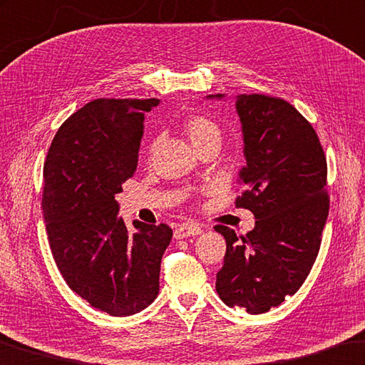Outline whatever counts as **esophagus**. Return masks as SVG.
Masks as SVG:
<instances>
[{"mask_svg": "<svg viewBox=\"0 0 365 365\" xmlns=\"http://www.w3.org/2000/svg\"><path fill=\"white\" fill-rule=\"evenodd\" d=\"M200 232H202V228L199 225L184 223V225L176 226L175 237L176 239H184V237H189V236H197V235H200Z\"/></svg>", "mask_w": 365, "mask_h": 365, "instance_id": "1", "label": "esophagus"}]
</instances>
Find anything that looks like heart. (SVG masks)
Returning a JSON list of instances; mask_svg holds the SVG:
<instances>
[{
	"label": "heart",
	"instance_id": "1",
	"mask_svg": "<svg viewBox=\"0 0 365 365\" xmlns=\"http://www.w3.org/2000/svg\"><path fill=\"white\" fill-rule=\"evenodd\" d=\"M181 128L195 148H200L212 142H220V137H222V129L218 124L212 118L200 115V113L187 115L182 119Z\"/></svg>",
	"mask_w": 365,
	"mask_h": 365
}]
</instances>
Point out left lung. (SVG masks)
I'll return each instance as SVG.
<instances>
[{"label":"left lung","mask_w":365,"mask_h":365,"mask_svg":"<svg viewBox=\"0 0 365 365\" xmlns=\"http://www.w3.org/2000/svg\"><path fill=\"white\" fill-rule=\"evenodd\" d=\"M236 110L247 163L236 207L252 212L255 226L246 236L215 226L226 239L215 286L226 306L264 314L301 288L317 259L330 208L327 158L312 124L286 100L239 95Z\"/></svg>","instance_id":"obj_1"}]
</instances>
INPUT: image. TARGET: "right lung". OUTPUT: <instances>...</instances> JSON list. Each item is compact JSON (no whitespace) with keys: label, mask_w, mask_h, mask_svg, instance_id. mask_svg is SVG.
<instances>
[{"label":"right lung","mask_w":365,"mask_h":365,"mask_svg":"<svg viewBox=\"0 0 365 365\" xmlns=\"http://www.w3.org/2000/svg\"><path fill=\"white\" fill-rule=\"evenodd\" d=\"M158 98H98L58 129L43 165L41 208L48 241L64 282L92 307L116 317L155 301L168 225L118 217L115 195L137 170L143 113Z\"/></svg>","instance_id":"1"}]
</instances>
